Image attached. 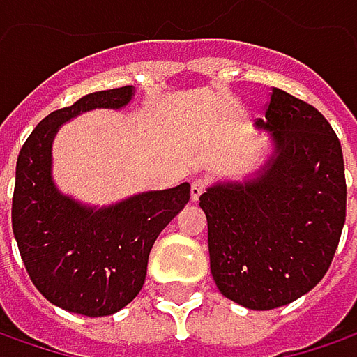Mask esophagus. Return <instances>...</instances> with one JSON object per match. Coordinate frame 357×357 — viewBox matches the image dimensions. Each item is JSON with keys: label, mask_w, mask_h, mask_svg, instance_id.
Instances as JSON below:
<instances>
[{"label": "esophagus", "mask_w": 357, "mask_h": 357, "mask_svg": "<svg viewBox=\"0 0 357 357\" xmlns=\"http://www.w3.org/2000/svg\"><path fill=\"white\" fill-rule=\"evenodd\" d=\"M205 187H207V183H205L203 178H195V181H192L191 183V199L192 201H199V197L203 195Z\"/></svg>", "instance_id": "1"}]
</instances>
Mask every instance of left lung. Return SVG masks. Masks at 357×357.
Listing matches in <instances>:
<instances>
[{"label": "left lung", "instance_id": "8db88e82", "mask_svg": "<svg viewBox=\"0 0 357 357\" xmlns=\"http://www.w3.org/2000/svg\"><path fill=\"white\" fill-rule=\"evenodd\" d=\"M274 154L243 183H217L199 197L207 215L217 289L252 311L284 307L315 289L345 223L342 144L313 105L272 89L266 121Z\"/></svg>", "mask_w": 357, "mask_h": 357}]
</instances>
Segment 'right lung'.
I'll return each mask as SVG.
<instances>
[{
  "mask_svg": "<svg viewBox=\"0 0 357 357\" xmlns=\"http://www.w3.org/2000/svg\"><path fill=\"white\" fill-rule=\"evenodd\" d=\"M132 97L130 85L97 91L52 112L17 156L12 227L20 256L42 296L77 315H114L136 298L156 238L191 199L183 183L97 209L56 189L50 168L59 128L83 112L126 107Z\"/></svg>",
  "mask_w": 357,
  "mask_h": 357,
  "instance_id": "right-lung-1",
  "label": "right lung"
}]
</instances>
